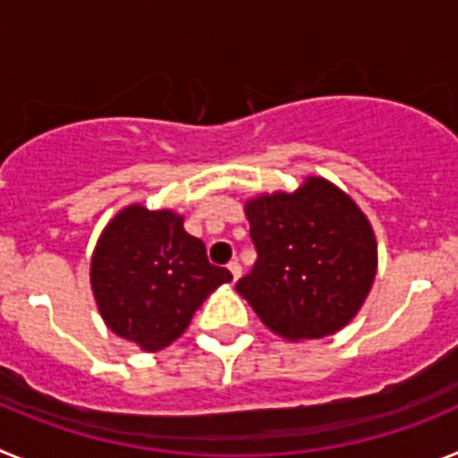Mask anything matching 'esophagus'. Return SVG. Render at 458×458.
I'll use <instances>...</instances> for the list:
<instances>
[{"label":"esophagus","mask_w":458,"mask_h":458,"mask_svg":"<svg viewBox=\"0 0 458 458\" xmlns=\"http://www.w3.org/2000/svg\"><path fill=\"white\" fill-rule=\"evenodd\" d=\"M226 268H229V273H232L233 282L241 277V264H238V261H229V266H226Z\"/></svg>","instance_id":"1"}]
</instances>
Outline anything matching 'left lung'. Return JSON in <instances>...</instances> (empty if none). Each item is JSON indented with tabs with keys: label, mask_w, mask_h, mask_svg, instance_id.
Returning a JSON list of instances; mask_svg holds the SVG:
<instances>
[{
	"label": "left lung",
	"mask_w": 458,
	"mask_h": 458,
	"mask_svg": "<svg viewBox=\"0 0 458 458\" xmlns=\"http://www.w3.org/2000/svg\"><path fill=\"white\" fill-rule=\"evenodd\" d=\"M257 264L236 291L289 342L342 330L365 305L378 268L374 229L349 194L321 176L293 192L245 201Z\"/></svg>",
	"instance_id": "1"
}]
</instances>
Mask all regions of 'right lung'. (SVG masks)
<instances>
[{
  "label": "right lung",
  "mask_w": 458,
  "mask_h": 458,
  "mask_svg": "<svg viewBox=\"0 0 458 458\" xmlns=\"http://www.w3.org/2000/svg\"><path fill=\"white\" fill-rule=\"evenodd\" d=\"M89 277L109 330L147 353L176 342L201 302L232 282L229 270L208 264L204 242L183 229V216L141 204L107 222Z\"/></svg>",
  "instance_id": "right-lung-1"
}]
</instances>
